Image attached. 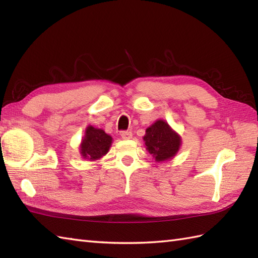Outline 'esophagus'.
Here are the masks:
<instances>
[{
	"mask_svg": "<svg viewBox=\"0 0 258 258\" xmlns=\"http://www.w3.org/2000/svg\"><path fill=\"white\" fill-rule=\"evenodd\" d=\"M120 136H122L123 140H130L132 139V132H130V131H123V132L120 133Z\"/></svg>",
	"mask_w": 258,
	"mask_h": 258,
	"instance_id": "1",
	"label": "esophagus"
}]
</instances>
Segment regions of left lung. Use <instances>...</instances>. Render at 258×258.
Masks as SVG:
<instances>
[{"mask_svg": "<svg viewBox=\"0 0 258 258\" xmlns=\"http://www.w3.org/2000/svg\"><path fill=\"white\" fill-rule=\"evenodd\" d=\"M143 140L146 150L156 162L172 160L182 143L180 136L163 119H157L154 124L146 128Z\"/></svg>", "mask_w": 258, "mask_h": 258, "instance_id": "8db88e82", "label": "left lung"}]
</instances>
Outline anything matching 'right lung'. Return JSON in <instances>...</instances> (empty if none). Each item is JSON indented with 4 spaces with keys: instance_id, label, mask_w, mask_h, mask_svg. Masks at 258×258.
Instances as JSON below:
<instances>
[{
    "instance_id": "add662e5",
    "label": "right lung",
    "mask_w": 258,
    "mask_h": 258,
    "mask_svg": "<svg viewBox=\"0 0 258 258\" xmlns=\"http://www.w3.org/2000/svg\"><path fill=\"white\" fill-rule=\"evenodd\" d=\"M112 136L101 128L87 126L85 135L81 143V155L90 161H96L105 154L111 147Z\"/></svg>"
}]
</instances>
